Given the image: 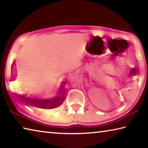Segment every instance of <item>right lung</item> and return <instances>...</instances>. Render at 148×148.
<instances>
[{
  "label": "right lung",
  "mask_w": 148,
  "mask_h": 148,
  "mask_svg": "<svg viewBox=\"0 0 148 148\" xmlns=\"http://www.w3.org/2000/svg\"><path fill=\"white\" fill-rule=\"evenodd\" d=\"M13 77H14V74L13 73ZM65 82H62V86H60L58 91V95L54 98H45L38 95L31 93L29 91H25L22 95H19L18 96L24 101H26L29 105L38 107L40 108L45 109H53L59 106L63 102L65 99Z\"/></svg>",
  "instance_id": "right-lung-1"
}]
</instances>
